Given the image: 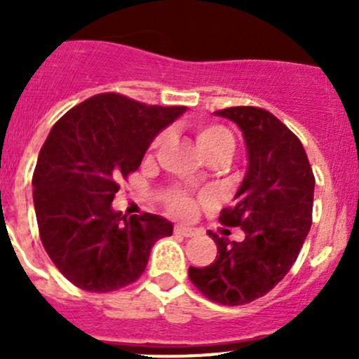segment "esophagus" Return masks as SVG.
I'll use <instances>...</instances> for the list:
<instances>
[{"instance_id":"34e87169","label":"esophagus","mask_w":359,"mask_h":359,"mask_svg":"<svg viewBox=\"0 0 359 359\" xmlns=\"http://www.w3.org/2000/svg\"><path fill=\"white\" fill-rule=\"evenodd\" d=\"M175 234H180L184 238H194L198 236V231L193 229V227H186V226H175Z\"/></svg>"}]
</instances>
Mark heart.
I'll return each instance as SVG.
<instances>
[{
	"mask_svg": "<svg viewBox=\"0 0 359 359\" xmlns=\"http://www.w3.org/2000/svg\"><path fill=\"white\" fill-rule=\"evenodd\" d=\"M165 142V135H159L154 139L151 149L156 151L161 144ZM196 142L201 153L206 158L213 156V154H226L231 158L234 151V135L222 125H215V123H203L198 125L196 128ZM170 210L175 215L186 217L193 213L194 210V200L184 193H173L168 200Z\"/></svg>",
	"mask_w": 359,
	"mask_h": 359,
	"instance_id": "obj_1",
	"label": "heart"
}]
</instances>
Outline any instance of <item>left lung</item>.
<instances>
[{
	"label": "left lung",
	"instance_id": "left-lung-1",
	"mask_svg": "<svg viewBox=\"0 0 359 359\" xmlns=\"http://www.w3.org/2000/svg\"><path fill=\"white\" fill-rule=\"evenodd\" d=\"M217 116L243 132L247 172L224 208L220 224L241 227L243 241L208 233L217 257L206 267H189L203 295L222 306H241L273 290L290 271L313 222L314 175L302 144L269 111L227 107Z\"/></svg>",
	"mask_w": 359,
	"mask_h": 359
}]
</instances>
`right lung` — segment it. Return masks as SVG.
Instances as JSON below:
<instances>
[{
  "label": "right lung",
  "mask_w": 359,
  "mask_h": 359,
  "mask_svg": "<svg viewBox=\"0 0 359 359\" xmlns=\"http://www.w3.org/2000/svg\"><path fill=\"white\" fill-rule=\"evenodd\" d=\"M186 109L99 93L50 130L32 177L36 220L52 262L81 290L106 293L133 283L153 245L172 236L170 220L153 213L126 217L112 200L154 137Z\"/></svg>",
  "instance_id": "add662e5"
}]
</instances>
